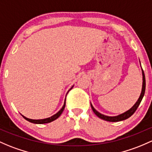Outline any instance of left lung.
Wrapping results in <instances>:
<instances>
[{"instance_id": "left-lung-1", "label": "left lung", "mask_w": 152, "mask_h": 152, "mask_svg": "<svg viewBox=\"0 0 152 152\" xmlns=\"http://www.w3.org/2000/svg\"><path fill=\"white\" fill-rule=\"evenodd\" d=\"M142 75H143V85H142V90H141V93H140V95L138 98V100H137L136 103H135V105L129 109L128 111H127L126 112L123 113L122 114H119L118 116H105V115H103L100 113H99L98 111H96V110L94 108V107L92 106V103H91V107H92V109L93 111V112L95 113V114L97 115V116H98L99 118L100 119H103L105 121H108V122H119V121H122L124 120V119H128L129 117H130L132 114L135 113V111H136L138 107L139 106L140 102H141L142 99H143V96H144V93H145V89H146V79H145V75H144V72H143V69H142Z\"/></svg>"}]
</instances>
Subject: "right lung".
Returning a JSON list of instances; mask_svg holds the SVG:
<instances>
[{
  "label": "right lung",
  "mask_w": 152,
  "mask_h": 152,
  "mask_svg": "<svg viewBox=\"0 0 152 152\" xmlns=\"http://www.w3.org/2000/svg\"><path fill=\"white\" fill-rule=\"evenodd\" d=\"M72 89V87H71ZM65 103H64V105L63 106V108H61V109L60 110V111H58V112L57 113V114H55V115H53V116H52L51 117H49V118H46V119H28V118L25 117V116H24L23 115H22V116H23V118H25V119H26L27 121H28V122H32V123H34V124H46V123H49L51 122H52V121L55 120V119H57V118L59 117V116L61 115L62 113H63L64 108H65Z\"/></svg>",
  "instance_id": "right-lung-1"
}]
</instances>
